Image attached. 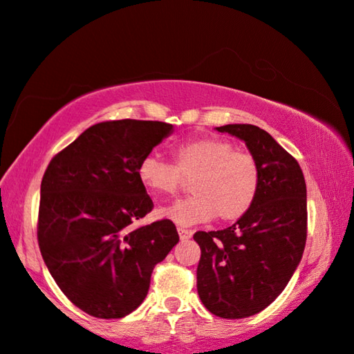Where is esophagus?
Instances as JSON below:
<instances>
[{"instance_id":"obj_1","label":"esophagus","mask_w":354,"mask_h":354,"mask_svg":"<svg viewBox=\"0 0 354 354\" xmlns=\"http://www.w3.org/2000/svg\"><path fill=\"white\" fill-rule=\"evenodd\" d=\"M178 233H180V238L181 239H189L192 236V230H187V228H178Z\"/></svg>"}]
</instances>
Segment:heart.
Listing matches in <instances>:
<instances>
[{
    "label": "heart",
    "instance_id": "obj_1",
    "mask_svg": "<svg viewBox=\"0 0 354 354\" xmlns=\"http://www.w3.org/2000/svg\"><path fill=\"white\" fill-rule=\"evenodd\" d=\"M173 165L147 155L138 167L144 189L157 196L174 194L183 178H192L191 197L158 209V216L181 226L214 220H239L251 209L261 187V167L256 157L225 139L201 138L176 145Z\"/></svg>",
    "mask_w": 354,
    "mask_h": 354
}]
</instances>
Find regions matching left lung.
Masks as SVG:
<instances>
[{
  "label": "left lung",
  "instance_id": "left-lung-1",
  "mask_svg": "<svg viewBox=\"0 0 354 354\" xmlns=\"http://www.w3.org/2000/svg\"><path fill=\"white\" fill-rule=\"evenodd\" d=\"M215 129L246 144L261 167V187L236 223L194 234L197 293L212 314L243 319L272 304L299 266L308 232L306 181L298 162L267 131L252 124Z\"/></svg>",
  "mask_w": 354,
  "mask_h": 354
}]
</instances>
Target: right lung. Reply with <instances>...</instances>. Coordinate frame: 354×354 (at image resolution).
<instances>
[{"label":"right lung","instance_id":"1","mask_svg":"<svg viewBox=\"0 0 354 354\" xmlns=\"http://www.w3.org/2000/svg\"><path fill=\"white\" fill-rule=\"evenodd\" d=\"M174 131L162 121H103L55 155L40 186L39 246L71 303L121 319L147 296L153 267L180 241L171 220L133 228L152 210L140 160Z\"/></svg>","mask_w":354,"mask_h":354}]
</instances>
